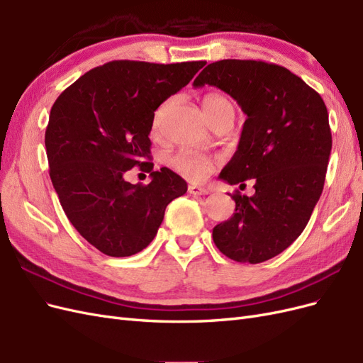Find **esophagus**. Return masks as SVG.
<instances>
[{"mask_svg": "<svg viewBox=\"0 0 363 363\" xmlns=\"http://www.w3.org/2000/svg\"><path fill=\"white\" fill-rule=\"evenodd\" d=\"M188 191H189V194H192V195H195V196H196V195H207V194H208L207 189L201 188V186H196V184H189Z\"/></svg>", "mask_w": 363, "mask_h": 363, "instance_id": "obj_1", "label": "esophagus"}]
</instances>
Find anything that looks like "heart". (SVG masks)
Masks as SVG:
<instances>
[{
  "mask_svg": "<svg viewBox=\"0 0 363 363\" xmlns=\"http://www.w3.org/2000/svg\"><path fill=\"white\" fill-rule=\"evenodd\" d=\"M219 107H233V106L223 95L211 94V95L204 96V100H203L204 113L212 112V111H215V108H219ZM167 108H168V103H163L162 106L157 107V111L155 112V116H152L151 127L155 133H157V131H160V128H162V123H163L164 113H167ZM172 163H174L175 169H177L179 172L188 175V177L195 179V180L206 179L213 169L212 159H208L203 155H192V152H183V155H179L177 157H174Z\"/></svg>",
  "mask_w": 363,
  "mask_h": 363,
  "instance_id": "1",
  "label": "heart"
}]
</instances>
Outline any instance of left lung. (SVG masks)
I'll use <instances>...</instances> for the list:
<instances>
[{"mask_svg":"<svg viewBox=\"0 0 363 363\" xmlns=\"http://www.w3.org/2000/svg\"><path fill=\"white\" fill-rule=\"evenodd\" d=\"M216 86L247 115L238 150L219 179L255 180L236 191L233 216L215 225L213 242L236 262L260 263L286 250L311 219L324 188L332 133L321 95L300 77L262 60L213 62L194 80Z\"/></svg>","mask_w":363,"mask_h":363,"instance_id":"8db88e82","label":"left lung"}]
</instances>
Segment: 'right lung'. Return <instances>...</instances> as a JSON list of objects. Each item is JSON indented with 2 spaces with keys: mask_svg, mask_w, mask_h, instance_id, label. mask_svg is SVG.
<instances>
[{
  "mask_svg": "<svg viewBox=\"0 0 363 363\" xmlns=\"http://www.w3.org/2000/svg\"><path fill=\"white\" fill-rule=\"evenodd\" d=\"M204 65L113 60L52 104L45 131L52 186L77 232L104 255L127 257L148 247L164 208L188 191L169 168L152 171L148 135L156 108ZM135 166L150 172L148 185L125 182Z\"/></svg>",
  "mask_w": 363,
  "mask_h": 363,
  "instance_id": "add662e5",
  "label": "right lung"
}]
</instances>
